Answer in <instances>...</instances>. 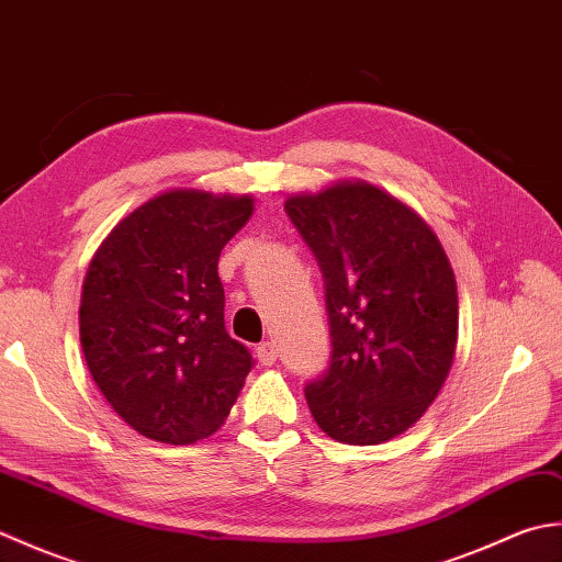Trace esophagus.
<instances>
[{"label": "esophagus", "instance_id": "1", "mask_svg": "<svg viewBox=\"0 0 562 562\" xmlns=\"http://www.w3.org/2000/svg\"><path fill=\"white\" fill-rule=\"evenodd\" d=\"M256 357H258V362H260V364L270 367V364L278 362V350H274V345H272V342H262V345H258Z\"/></svg>", "mask_w": 562, "mask_h": 562}]
</instances>
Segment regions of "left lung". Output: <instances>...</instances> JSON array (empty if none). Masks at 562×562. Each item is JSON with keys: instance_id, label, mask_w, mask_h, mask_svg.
Masks as SVG:
<instances>
[{"instance_id": "1", "label": "left lung", "mask_w": 562, "mask_h": 562, "mask_svg": "<svg viewBox=\"0 0 562 562\" xmlns=\"http://www.w3.org/2000/svg\"><path fill=\"white\" fill-rule=\"evenodd\" d=\"M326 282L328 372L306 386L316 425L381 445L439 396L459 340V296L437 234L386 190L336 181L284 200Z\"/></svg>"}]
</instances>
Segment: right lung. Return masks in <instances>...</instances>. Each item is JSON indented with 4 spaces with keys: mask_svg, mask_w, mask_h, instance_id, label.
Segmentation results:
<instances>
[{
    "mask_svg": "<svg viewBox=\"0 0 562 562\" xmlns=\"http://www.w3.org/2000/svg\"><path fill=\"white\" fill-rule=\"evenodd\" d=\"M254 214L250 195L173 188L117 222L81 284L79 338L123 420L164 445L217 432L254 367L224 328L217 262Z\"/></svg>",
    "mask_w": 562,
    "mask_h": 562,
    "instance_id": "right-lung-1",
    "label": "right lung"
}]
</instances>
